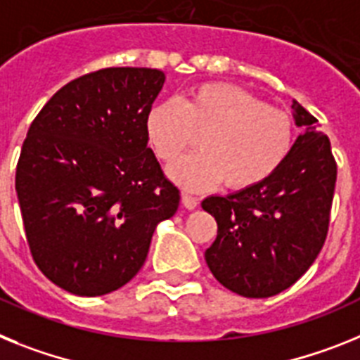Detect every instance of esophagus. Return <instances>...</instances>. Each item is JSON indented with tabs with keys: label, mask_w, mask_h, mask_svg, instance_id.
<instances>
[{
	"label": "esophagus",
	"mask_w": 360,
	"mask_h": 360,
	"mask_svg": "<svg viewBox=\"0 0 360 360\" xmlns=\"http://www.w3.org/2000/svg\"><path fill=\"white\" fill-rule=\"evenodd\" d=\"M181 201H183L184 208H188V210H193V208H198L199 199L195 195H190V193H183L181 195Z\"/></svg>",
	"instance_id": "1"
}]
</instances>
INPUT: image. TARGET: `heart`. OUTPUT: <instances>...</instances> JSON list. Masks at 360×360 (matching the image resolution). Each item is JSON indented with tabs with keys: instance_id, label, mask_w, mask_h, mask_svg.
<instances>
[{
	"instance_id": "heart-1",
	"label": "heart",
	"mask_w": 360,
	"mask_h": 360,
	"mask_svg": "<svg viewBox=\"0 0 360 360\" xmlns=\"http://www.w3.org/2000/svg\"><path fill=\"white\" fill-rule=\"evenodd\" d=\"M150 148L162 162L176 161L199 137V152L172 165L168 174L190 190L252 188L284 165L295 143L288 112L243 89L202 83L179 103L150 108L145 121Z\"/></svg>"
}]
</instances>
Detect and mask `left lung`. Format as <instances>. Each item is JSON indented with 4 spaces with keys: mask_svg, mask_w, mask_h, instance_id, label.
Segmentation results:
<instances>
[{
    "mask_svg": "<svg viewBox=\"0 0 360 360\" xmlns=\"http://www.w3.org/2000/svg\"><path fill=\"white\" fill-rule=\"evenodd\" d=\"M292 108L304 132L283 167L252 188L201 202L217 221L206 264L224 288L250 299L290 288L311 266L330 226L337 181L330 139L306 108L297 101Z\"/></svg>",
    "mask_w": 360,
    "mask_h": 360,
    "instance_id": "left-lung-1",
    "label": "left lung"
}]
</instances>
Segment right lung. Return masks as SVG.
I'll use <instances>...</instances> for the list:
<instances>
[{
  "mask_svg": "<svg viewBox=\"0 0 360 360\" xmlns=\"http://www.w3.org/2000/svg\"><path fill=\"white\" fill-rule=\"evenodd\" d=\"M165 74L110 67L70 81L30 124L15 168L25 236L59 288L98 297L145 264L158 223L179 206L145 132Z\"/></svg>",
  "mask_w": 360,
  "mask_h": 360,
  "instance_id": "1",
  "label": "right lung"
}]
</instances>
